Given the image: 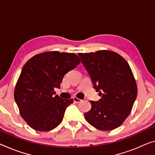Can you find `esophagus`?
<instances>
[{"label":"esophagus","mask_w":155,"mask_h":155,"mask_svg":"<svg viewBox=\"0 0 155 155\" xmlns=\"http://www.w3.org/2000/svg\"><path fill=\"white\" fill-rule=\"evenodd\" d=\"M73 101H74V102H76V103H79V102H80L81 101H82V100L78 98L77 97H73Z\"/></svg>","instance_id":"esophagus-1"}]
</instances>
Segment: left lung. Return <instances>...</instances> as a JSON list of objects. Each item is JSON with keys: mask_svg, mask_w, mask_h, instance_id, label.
<instances>
[{"mask_svg": "<svg viewBox=\"0 0 155 155\" xmlns=\"http://www.w3.org/2000/svg\"><path fill=\"white\" fill-rule=\"evenodd\" d=\"M91 78L99 101H91V109L84 118L102 131L116 129L122 125L132 111L137 96V86L127 61L115 52L98 51L78 53Z\"/></svg>", "mask_w": 155, "mask_h": 155, "instance_id": "8db88e82", "label": "left lung"}]
</instances>
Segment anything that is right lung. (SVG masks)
Wrapping results in <instances>:
<instances>
[{
	"instance_id": "add662e5",
	"label": "right lung",
	"mask_w": 155,
	"mask_h": 155,
	"mask_svg": "<svg viewBox=\"0 0 155 155\" xmlns=\"http://www.w3.org/2000/svg\"><path fill=\"white\" fill-rule=\"evenodd\" d=\"M80 59L74 53L50 51L36 54L25 64L14 89V100L28 125L47 132L63 120L66 109L73 99L55 95L64 75L75 68Z\"/></svg>"
}]
</instances>
